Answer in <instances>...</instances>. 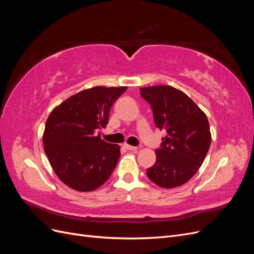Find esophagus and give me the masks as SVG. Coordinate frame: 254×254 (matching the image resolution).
Wrapping results in <instances>:
<instances>
[{"label": "esophagus", "mask_w": 254, "mask_h": 254, "mask_svg": "<svg viewBox=\"0 0 254 254\" xmlns=\"http://www.w3.org/2000/svg\"><path fill=\"white\" fill-rule=\"evenodd\" d=\"M124 147L127 148L128 150H136L137 149V147H135V146H131L129 144H124Z\"/></svg>", "instance_id": "esophagus-1"}]
</instances>
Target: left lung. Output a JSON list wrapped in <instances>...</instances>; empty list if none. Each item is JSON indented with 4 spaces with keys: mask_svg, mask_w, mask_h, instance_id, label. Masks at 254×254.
Listing matches in <instances>:
<instances>
[{
    "mask_svg": "<svg viewBox=\"0 0 254 254\" xmlns=\"http://www.w3.org/2000/svg\"><path fill=\"white\" fill-rule=\"evenodd\" d=\"M149 103L156 126L166 132L148 178L163 189L187 183L201 166L211 145L205 113L182 91L171 86L141 88Z\"/></svg>",
    "mask_w": 254,
    "mask_h": 254,
    "instance_id": "8db88e82",
    "label": "left lung"
}]
</instances>
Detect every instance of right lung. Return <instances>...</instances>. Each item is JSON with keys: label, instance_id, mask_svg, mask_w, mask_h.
I'll list each match as a JSON object with an SVG mask.
<instances>
[{"label": "right lung", "instance_id": "right-lung-1", "mask_svg": "<svg viewBox=\"0 0 254 254\" xmlns=\"http://www.w3.org/2000/svg\"><path fill=\"white\" fill-rule=\"evenodd\" d=\"M127 87H93L54 108L45 123L43 148L58 178L68 188L91 191L109 179L121 148L96 134L108 124L111 106Z\"/></svg>", "mask_w": 254, "mask_h": 254}]
</instances>
